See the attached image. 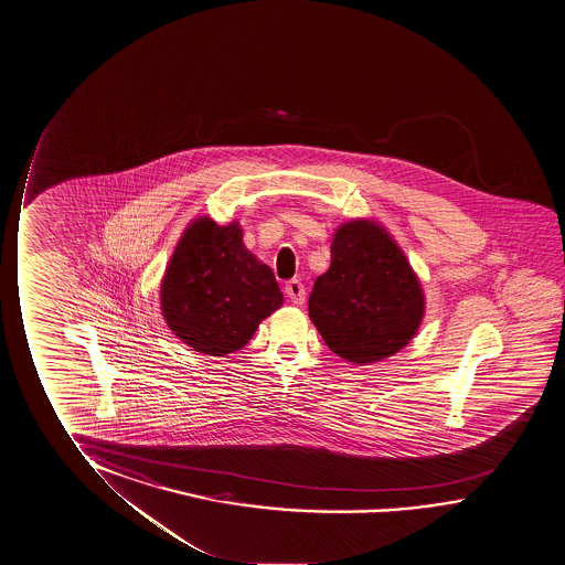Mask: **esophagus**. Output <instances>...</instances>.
I'll return each mask as SVG.
<instances>
[{
  "instance_id": "obj_1",
  "label": "esophagus",
  "mask_w": 565,
  "mask_h": 565,
  "mask_svg": "<svg viewBox=\"0 0 565 565\" xmlns=\"http://www.w3.org/2000/svg\"><path fill=\"white\" fill-rule=\"evenodd\" d=\"M285 292H287L288 298H290V302L296 303V306H302V303L306 302V288H303L302 282H300L298 278L288 280Z\"/></svg>"
}]
</instances>
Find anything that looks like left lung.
I'll list each match as a JSON object with an SVG mask.
<instances>
[{
  "instance_id": "1",
  "label": "left lung",
  "mask_w": 565,
  "mask_h": 565,
  "mask_svg": "<svg viewBox=\"0 0 565 565\" xmlns=\"http://www.w3.org/2000/svg\"><path fill=\"white\" fill-rule=\"evenodd\" d=\"M308 312L326 345L353 364L404 349L425 313L422 282L405 253L372 220L338 227L331 265L313 282Z\"/></svg>"
}]
</instances>
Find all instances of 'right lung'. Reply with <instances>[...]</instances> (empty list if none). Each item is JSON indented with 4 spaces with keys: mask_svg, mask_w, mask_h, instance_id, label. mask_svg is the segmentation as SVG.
<instances>
[{
    "mask_svg": "<svg viewBox=\"0 0 565 565\" xmlns=\"http://www.w3.org/2000/svg\"><path fill=\"white\" fill-rule=\"evenodd\" d=\"M237 222L201 216L186 226L161 280V313L196 353L224 356L282 303L273 270L244 245Z\"/></svg>",
    "mask_w": 565,
    "mask_h": 565,
    "instance_id": "1",
    "label": "right lung"
}]
</instances>
